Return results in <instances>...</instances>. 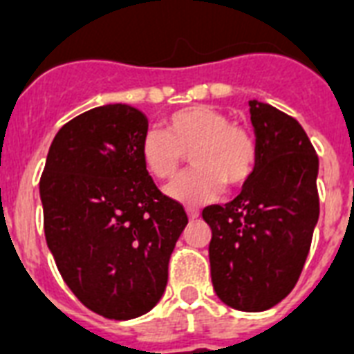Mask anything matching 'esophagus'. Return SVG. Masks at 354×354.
<instances>
[{
	"instance_id": "1",
	"label": "esophagus",
	"mask_w": 354,
	"mask_h": 354,
	"mask_svg": "<svg viewBox=\"0 0 354 354\" xmlns=\"http://www.w3.org/2000/svg\"><path fill=\"white\" fill-rule=\"evenodd\" d=\"M200 211L194 209V207H187V216L191 218V221H194V218H198Z\"/></svg>"
}]
</instances>
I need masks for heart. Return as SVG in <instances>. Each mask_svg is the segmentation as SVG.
<instances>
[{"label":"heart","instance_id":"b5f03b06","mask_svg":"<svg viewBox=\"0 0 354 354\" xmlns=\"http://www.w3.org/2000/svg\"><path fill=\"white\" fill-rule=\"evenodd\" d=\"M143 167L156 180H172L185 154L196 169L167 187V194L185 204L216 198L226 185L241 189L257 167V143L252 132L209 104H191L169 113L165 130H149L141 139Z\"/></svg>","mask_w":354,"mask_h":354}]
</instances>
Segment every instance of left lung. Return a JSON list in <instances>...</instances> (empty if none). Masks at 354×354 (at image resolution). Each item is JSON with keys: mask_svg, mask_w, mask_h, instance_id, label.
<instances>
[{"mask_svg": "<svg viewBox=\"0 0 354 354\" xmlns=\"http://www.w3.org/2000/svg\"><path fill=\"white\" fill-rule=\"evenodd\" d=\"M257 167L241 194L202 211L211 281L227 307L261 313L285 299L307 261L319 216L318 154L301 124L250 101Z\"/></svg>", "mask_w": 354, "mask_h": 354, "instance_id": "left-lung-1", "label": "left lung"}]
</instances>
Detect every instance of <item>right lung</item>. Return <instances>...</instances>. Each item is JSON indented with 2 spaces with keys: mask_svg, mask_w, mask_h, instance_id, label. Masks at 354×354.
<instances>
[{
  "mask_svg": "<svg viewBox=\"0 0 354 354\" xmlns=\"http://www.w3.org/2000/svg\"><path fill=\"white\" fill-rule=\"evenodd\" d=\"M147 130V118L128 104L88 110L58 130L40 178L58 272L84 307L110 319L138 318L160 301L187 224L183 205L143 167Z\"/></svg>",
  "mask_w": 354,
  "mask_h": 354,
  "instance_id": "obj_1",
  "label": "right lung"
}]
</instances>
